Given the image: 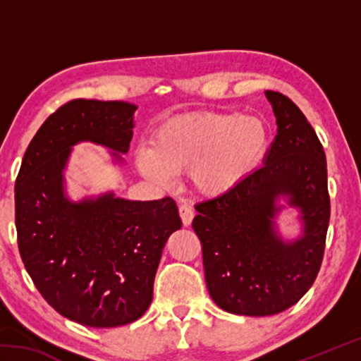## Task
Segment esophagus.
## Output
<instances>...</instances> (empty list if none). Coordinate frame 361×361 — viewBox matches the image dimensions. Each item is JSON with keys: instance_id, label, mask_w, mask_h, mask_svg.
<instances>
[{"instance_id": "obj_1", "label": "esophagus", "mask_w": 361, "mask_h": 361, "mask_svg": "<svg viewBox=\"0 0 361 361\" xmlns=\"http://www.w3.org/2000/svg\"><path fill=\"white\" fill-rule=\"evenodd\" d=\"M178 212H180V216H181L183 224H185V226L191 224L192 218H194V210L191 209V207H189V205H180Z\"/></svg>"}]
</instances>
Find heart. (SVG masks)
I'll list each match as a JSON object with an SVG mask.
<instances>
[{
	"label": "heart",
	"mask_w": 361,
	"mask_h": 361,
	"mask_svg": "<svg viewBox=\"0 0 361 361\" xmlns=\"http://www.w3.org/2000/svg\"><path fill=\"white\" fill-rule=\"evenodd\" d=\"M267 149V130L252 116L200 113L167 121L151 146L137 149L140 172L166 183L188 172L199 194L215 197L239 186L259 166Z\"/></svg>",
	"instance_id": "b5f03b06"
}]
</instances>
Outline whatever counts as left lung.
<instances>
[{
    "instance_id": "obj_1",
    "label": "left lung",
    "mask_w": 361,
    "mask_h": 361,
    "mask_svg": "<svg viewBox=\"0 0 361 361\" xmlns=\"http://www.w3.org/2000/svg\"><path fill=\"white\" fill-rule=\"evenodd\" d=\"M277 135L264 166L239 186L195 205L192 229L202 243L207 288L218 307L266 317L295 305L315 282L329 223L326 157L312 126L288 97L266 90ZM302 212L303 235H278L276 199Z\"/></svg>"
}]
</instances>
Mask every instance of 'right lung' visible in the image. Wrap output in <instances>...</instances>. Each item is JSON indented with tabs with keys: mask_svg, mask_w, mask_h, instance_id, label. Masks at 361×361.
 Wrapping results in <instances>:
<instances>
[{
	"mask_svg": "<svg viewBox=\"0 0 361 361\" xmlns=\"http://www.w3.org/2000/svg\"><path fill=\"white\" fill-rule=\"evenodd\" d=\"M137 106L76 99L39 127L16 180L17 243L38 291L60 315L94 328L138 320L152 301L162 248L181 228L172 197L126 200L113 192L71 202L63 170L71 146L92 142L121 161Z\"/></svg>",
	"mask_w": 361,
	"mask_h": 361,
	"instance_id": "add662e5",
	"label": "right lung"
}]
</instances>
